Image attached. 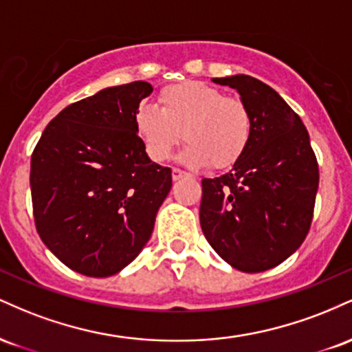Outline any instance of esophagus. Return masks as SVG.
<instances>
[{"label": "esophagus", "mask_w": 352, "mask_h": 352, "mask_svg": "<svg viewBox=\"0 0 352 352\" xmlns=\"http://www.w3.org/2000/svg\"><path fill=\"white\" fill-rule=\"evenodd\" d=\"M185 175H187V172L180 170V168H177V167L172 168V179L173 180H180L182 177H185Z\"/></svg>", "instance_id": "esophagus-1"}]
</instances>
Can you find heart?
Here are the masks:
<instances>
[{
  "label": "heart",
  "mask_w": 352,
  "mask_h": 352,
  "mask_svg": "<svg viewBox=\"0 0 352 352\" xmlns=\"http://www.w3.org/2000/svg\"><path fill=\"white\" fill-rule=\"evenodd\" d=\"M134 129L145 152L164 162L188 140L180 159L193 167L221 170L238 162L253 135V117L241 99L200 80H184L160 89L159 107L140 106Z\"/></svg>",
  "instance_id": "obj_1"
}]
</instances>
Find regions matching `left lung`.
Here are the masks:
<instances>
[{
  "label": "left lung",
  "instance_id": "8db88e82",
  "mask_svg": "<svg viewBox=\"0 0 352 352\" xmlns=\"http://www.w3.org/2000/svg\"><path fill=\"white\" fill-rule=\"evenodd\" d=\"M240 92L253 135L225 175L201 180L200 225L212 248L245 273L274 268L300 248L313 220L319 168L300 116L252 76L215 78Z\"/></svg>",
  "mask_w": 352,
  "mask_h": 352
}]
</instances>
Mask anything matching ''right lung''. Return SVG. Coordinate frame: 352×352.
Returning <instances> with one entry per match:
<instances>
[{"label": "right lung", "instance_id": "obj_1", "mask_svg": "<svg viewBox=\"0 0 352 352\" xmlns=\"http://www.w3.org/2000/svg\"><path fill=\"white\" fill-rule=\"evenodd\" d=\"M144 80L107 87L59 112L31 155V200L43 243L80 274L106 278L142 252L172 188L134 129Z\"/></svg>", "mask_w": 352, "mask_h": 352}]
</instances>
